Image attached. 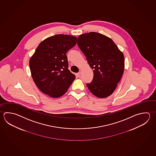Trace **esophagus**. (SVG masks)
I'll list each match as a JSON object with an SVG mask.
<instances>
[{
    "label": "esophagus",
    "instance_id": "esophagus-1",
    "mask_svg": "<svg viewBox=\"0 0 156 156\" xmlns=\"http://www.w3.org/2000/svg\"><path fill=\"white\" fill-rule=\"evenodd\" d=\"M76 76H77L78 77H80V72H78V73L76 74Z\"/></svg>",
    "mask_w": 156,
    "mask_h": 156
}]
</instances>
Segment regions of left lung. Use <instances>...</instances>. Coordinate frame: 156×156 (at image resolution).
Returning <instances> with one entry per match:
<instances>
[{"label": "left lung", "mask_w": 156, "mask_h": 156, "mask_svg": "<svg viewBox=\"0 0 156 156\" xmlns=\"http://www.w3.org/2000/svg\"><path fill=\"white\" fill-rule=\"evenodd\" d=\"M78 45L93 69V79L87 84V87L97 97H109L123 74V53L111 38L96 32L79 36Z\"/></svg>", "instance_id": "1"}]
</instances>
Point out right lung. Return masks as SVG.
<instances>
[{"instance_id":"right-lung-1","label":"right lung","mask_w":156,"mask_h":156,"mask_svg":"<svg viewBox=\"0 0 156 156\" xmlns=\"http://www.w3.org/2000/svg\"><path fill=\"white\" fill-rule=\"evenodd\" d=\"M76 42L75 36L58 34L44 39L36 48L30 59V69L36 85L44 94L60 97L75 80L68 69L66 53Z\"/></svg>"}]
</instances>
